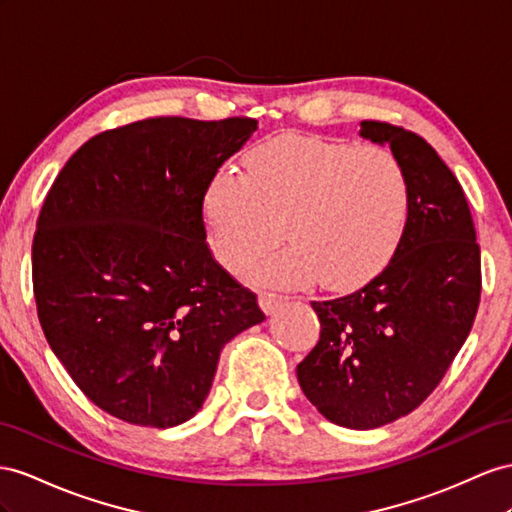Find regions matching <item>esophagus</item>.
<instances>
[{
    "instance_id": "34e87169",
    "label": "esophagus",
    "mask_w": 512,
    "mask_h": 512,
    "mask_svg": "<svg viewBox=\"0 0 512 512\" xmlns=\"http://www.w3.org/2000/svg\"><path fill=\"white\" fill-rule=\"evenodd\" d=\"M283 300H285V298L279 296V294L264 292V294H259V307H261V311L266 313V316H272V313L283 305Z\"/></svg>"
}]
</instances>
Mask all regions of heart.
<instances>
[{
	"instance_id": "1",
	"label": "heart",
	"mask_w": 512,
	"mask_h": 512,
	"mask_svg": "<svg viewBox=\"0 0 512 512\" xmlns=\"http://www.w3.org/2000/svg\"><path fill=\"white\" fill-rule=\"evenodd\" d=\"M409 212V181L389 149L283 136L225 166L207 183L203 220L220 264L240 270L285 238L292 244L251 268L261 285L300 287L318 277L350 290L396 251Z\"/></svg>"
}]
</instances>
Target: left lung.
Segmentation results:
<instances>
[{"mask_svg":"<svg viewBox=\"0 0 512 512\" xmlns=\"http://www.w3.org/2000/svg\"><path fill=\"white\" fill-rule=\"evenodd\" d=\"M409 181V212L387 268L361 290L311 303L320 342L296 376L329 422L370 430L422 404L448 372L480 303V248L461 183L430 144L363 121Z\"/></svg>","mask_w":512,"mask_h":512,"instance_id":"left-lung-1","label":"left lung"}]
</instances>
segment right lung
Returning a JSON list of instances; mask_svg holds the SVG:
<instances>
[{"label":"right lung","mask_w":512,"mask_h":512,"mask_svg":"<svg viewBox=\"0 0 512 512\" xmlns=\"http://www.w3.org/2000/svg\"><path fill=\"white\" fill-rule=\"evenodd\" d=\"M257 121L162 116L90 138L36 222L32 279L54 355L99 409L173 428L201 409L220 352L264 322L205 244L203 194Z\"/></svg>","instance_id":"obj_1"}]
</instances>
